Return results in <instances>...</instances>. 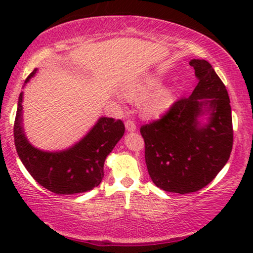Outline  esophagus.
<instances>
[{
	"mask_svg": "<svg viewBox=\"0 0 253 253\" xmlns=\"http://www.w3.org/2000/svg\"><path fill=\"white\" fill-rule=\"evenodd\" d=\"M126 129L127 132H133V131L137 130V126H136V123L133 122V121H130L127 120L126 122Z\"/></svg>",
	"mask_w": 253,
	"mask_h": 253,
	"instance_id": "esophagus-1",
	"label": "esophagus"
}]
</instances>
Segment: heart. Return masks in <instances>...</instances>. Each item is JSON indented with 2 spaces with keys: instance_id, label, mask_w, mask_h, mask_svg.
Returning a JSON list of instances; mask_svg holds the SVG:
<instances>
[{
  "instance_id": "b5f03b06",
  "label": "heart",
  "mask_w": 253,
  "mask_h": 253,
  "mask_svg": "<svg viewBox=\"0 0 253 253\" xmlns=\"http://www.w3.org/2000/svg\"><path fill=\"white\" fill-rule=\"evenodd\" d=\"M165 78L161 71L146 72L131 78L122 84L123 95H117V100L121 103L124 102V98L139 101V113L143 119H159L171 108L177 95L174 85H162Z\"/></svg>"
}]
</instances>
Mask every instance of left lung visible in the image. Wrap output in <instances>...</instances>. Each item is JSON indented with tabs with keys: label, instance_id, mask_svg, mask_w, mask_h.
<instances>
[{
	"label": "left lung",
	"instance_id": "obj_1",
	"mask_svg": "<svg viewBox=\"0 0 253 253\" xmlns=\"http://www.w3.org/2000/svg\"><path fill=\"white\" fill-rule=\"evenodd\" d=\"M198 84L160 120L140 127L148 174L167 192H196L227 164L233 120L226 86L209 62L193 58Z\"/></svg>",
	"mask_w": 253,
	"mask_h": 253
}]
</instances>
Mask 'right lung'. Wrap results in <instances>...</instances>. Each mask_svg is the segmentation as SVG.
Listing matches in <instances>:
<instances>
[{
	"instance_id": "1",
	"label": "right lung",
	"mask_w": 253,
	"mask_h": 253,
	"mask_svg": "<svg viewBox=\"0 0 253 253\" xmlns=\"http://www.w3.org/2000/svg\"><path fill=\"white\" fill-rule=\"evenodd\" d=\"M38 68L25 81L34 77ZM24 92L17 105L13 137L18 157L31 176L44 189L57 195L87 192L101 183L106 158L124 134L122 121L99 117L87 133L72 146L60 151H43L27 139L23 123Z\"/></svg>"
}]
</instances>
